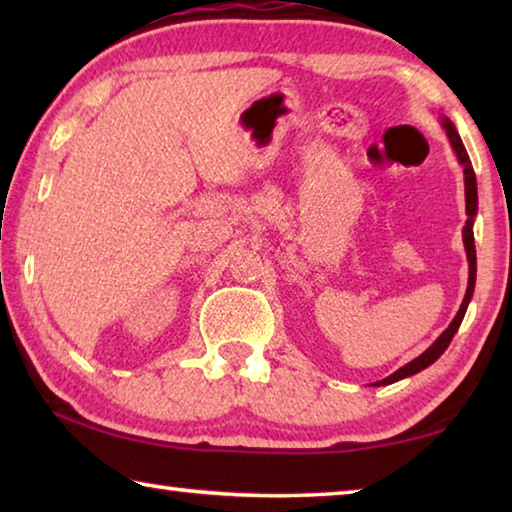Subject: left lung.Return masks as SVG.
I'll use <instances>...</instances> for the list:
<instances>
[{
  "label": "left lung",
  "mask_w": 512,
  "mask_h": 512,
  "mask_svg": "<svg viewBox=\"0 0 512 512\" xmlns=\"http://www.w3.org/2000/svg\"><path fill=\"white\" fill-rule=\"evenodd\" d=\"M443 128L449 137V144H452V149L456 153L458 162L463 164V176H465V212H467V221H465V228H463V244H465V253H467V262H470V280H467V291H465V298H463V305L458 309V314L454 316L452 323L445 329L443 334L438 336L436 341L429 345V350H424L418 359H413L402 366L400 370H395L391 377L377 381L375 386H388L393 384V381H400L404 377H411L415 372L424 370L427 366H431L433 361H436L440 354L447 350V345L452 343L456 329L461 327L463 323V316H465V309L470 305L472 300V293H474V282H476V248H474V232H472V225H474V216H476V205H479V196H476V176H474V169H472V162H470V155H467L465 146L461 142V135L454 128V124L449 119H443Z\"/></svg>",
  "instance_id": "8db88e82"
}]
</instances>
